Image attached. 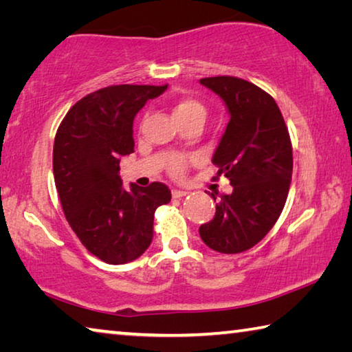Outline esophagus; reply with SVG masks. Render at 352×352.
Returning a JSON list of instances; mask_svg holds the SVG:
<instances>
[{
    "mask_svg": "<svg viewBox=\"0 0 352 352\" xmlns=\"http://www.w3.org/2000/svg\"><path fill=\"white\" fill-rule=\"evenodd\" d=\"M184 195H188V190L183 189H172V197L174 199H182Z\"/></svg>",
    "mask_w": 352,
    "mask_h": 352,
    "instance_id": "1",
    "label": "esophagus"
}]
</instances>
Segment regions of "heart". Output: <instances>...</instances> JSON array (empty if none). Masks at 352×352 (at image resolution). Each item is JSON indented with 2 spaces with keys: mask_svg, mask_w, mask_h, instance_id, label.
I'll return each instance as SVG.
<instances>
[{
  "mask_svg": "<svg viewBox=\"0 0 352 352\" xmlns=\"http://www.w3.org/2000/svg\"><path fill=\"white\" fill-rule=\"evenodd\" d=\"M172 116H174L175 121H178V119H186V118H200L205 121L206 109L205 105L197 99L183 98L172 105ZM183 170H184L183 160H175V162L172 163V172H174L175 175H182Z\"/></svg>",
  "mask_w": 352,
  "mask_h": 352,
  "instance_id": "heart-1",
  "label": "heart"
}]
</instances>
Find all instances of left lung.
I'll return each mask as SVG.
<instances>
[{"label":"left lung","mask_w":352,"mask_h":352,"mask_svg":"<svg viewBox=\"0 0 352 352\" xmlns=\"http://www.w3.org/2000/svg\"><path fill=\"white\" fill-rule=\"evenodd\" d=\"M200 83L230 113L212 163L233 192L220 195L214 219L199 233L210 248L234 254L254 247L283 212L294 169L292 142L275 99L254 83L231 76L205 77ZM217 194H211L214 201Z\"/></svg>","instance_id":"obj_1"}]
</instances>
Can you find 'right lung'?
<instances>
[{
	"mask_svg": "<svg viewBox=\"0 0 352 352\" xmlns=\"http://www.w3.org/2000/svg\"><path fill=\"white\" fill-rule=\"evenodd\" d=\"M168 85H113L71 107L56 133L52 170L65 217L91 254L132 262L153 237V214L170 201L166 184L124 189L119 162L133 152V119Z\"/></svg>",
	"mask_w": 352,
	"mask_h": 352,
	"instance_id": "1",
	"label": "right lung"
}]
</instances>
